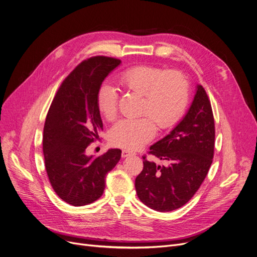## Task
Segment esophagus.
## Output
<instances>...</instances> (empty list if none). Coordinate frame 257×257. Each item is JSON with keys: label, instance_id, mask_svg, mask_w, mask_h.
Masks as SVG:
<instances>
[{"label": "esophagus", "instance_id": "34e87169", "mask_svg": "<svg viewBox=\"0 0 257 257\" xmlns=\"http://www.w3.org/2000/svg\"><path fill=\"white\" fill-rule=\"evenodd\" d=\"M134 155H136V154H135V153H133V152H130V150H127V149H123V150H122V153H121L122 158H126V157L134 156Z\"/></svg>", "mask_w": 257, "mask_h": 257}]
</instances>
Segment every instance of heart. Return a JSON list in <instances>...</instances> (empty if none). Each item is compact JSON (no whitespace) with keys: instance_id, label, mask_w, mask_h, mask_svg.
I'll use <instances>...</instances> for the list:
<instances>
[{"instance_id":"heart-1","label":"heart","mask_w":257,"mask_h":257,"mask_svg":"<svg viewBox=\"0 0 257 257\" xmlns=\"http://www.w3.org/2000/svg\"><path fill=\"white\" fill-rule=\"evenodd\" d=\"M118 84L125 92L141 96L138 119L119 121L111 131V142L118 147L138 149L154 138L156 126L165 130L183 116L189 101V82L178 70L154 65H136L118 75ZM101 116L114 121L118 116V94L113 86L103 84L96 95Z\"/></svg>"}]
</instances>
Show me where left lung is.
<instances>
[{
  "label": "left lung",
  "mask_w": 257,
  "mask_h": 257,
  "mask_svg": "<svg viewBox=\"0 0 257 257\" xmlns=\"http://www.w3.org/2000/svg\"><path fill=\"white\" fill-rule=\"evenodd\" d=\"M215 120L202 86H197L187 115L173 131L150 146L148 155L166 162L159 166L143 156V170L136 177L139 199L158 212L184 206L198 191L213 163Z\"/></svg>",
  "instance_id": "8db88e82"
}]
</instances>
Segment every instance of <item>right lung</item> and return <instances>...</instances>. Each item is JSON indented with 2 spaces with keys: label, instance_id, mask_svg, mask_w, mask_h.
I'll return each instance as SVG.
<instances>
[{
  "label": "right lung",
  "instance_id": "1",
  "mask_svg": "<svg viewBox=\"0 0 257 257\" xmlns=\"http://www.w3.org/2000/svg\"><path fill=\"white\" fill-rule=\"evenodd\" d=\"M120 62L105 56L84 60L59 87L45 118V170L55 193L73 206L87 205L100 197L105 175L121 158L120 149H109L97 158L86 156L87 147L102 131L97 91Z\"/></svg>",
  "mask_w": 257,
  "mask_h": 257
}]
</instances>
